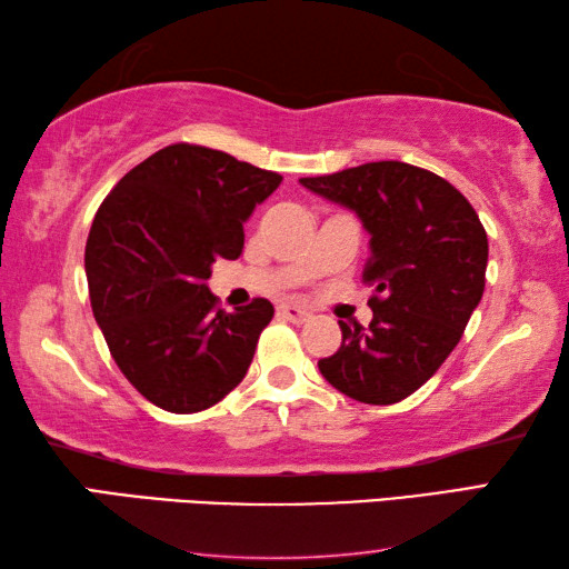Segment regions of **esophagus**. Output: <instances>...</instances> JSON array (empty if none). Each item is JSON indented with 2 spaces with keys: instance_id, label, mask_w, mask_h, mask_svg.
Masks as SVG:
<instances>
[{
  "instance_id": "1",
  "label": "esophagus",
  "mask_w": 569,
  "mask_h": 569,
  "mask_svg": "<svg viewBox=\"0 0 569 569\" xmlns=\"http://www.w3.org/2000/svg\"><path fill=\"white\" fill-rule=\"evenodd\" d=\"M276 313L281 316V319L296 321V323H303V321L311 319V311H306L303 306H296V303H281L276 308Z\"/></svg>"
}]
</instances>
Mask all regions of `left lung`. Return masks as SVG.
<instances>
[{"label":"left lung","instance_id":"left-lung-1","mask_svg":"<svg viewBox=\"0 0 569 569\" xmlns=\"http://www.w3.org/2000/svg\"><path fill=\"white\" fill-rule=\"evenodd\" d=\"M361 220L369 329L341 323V349L319 361L323 379L363 403H397L435 377L485 293L487 233L461 192L399 160L298 180Z\"/></svg>","mask_w":569,"mask_h":569}]
</instances>
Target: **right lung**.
<instances>
[{"instance_id":"1","label":"right lung","mask_w":569,"mask_h":569,"mask_svg":"<svg viewBox=\"0 0 569 569\" xmlns=\"http://www.w3.org/2000/svg\"><path fill=\"white\" fill-rule=\"evenodd\" d=\"M281 180L178 142L134 166L94 216L84 248L94 321L156 407L203 411L243 381L273 306L253 298L226 313L208 278L218 258L243 253V223Z\"/></svg>"}]
</instances>
